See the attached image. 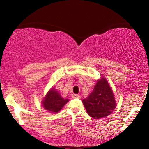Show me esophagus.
Masks as SVG:
<instances>
[{"mask_svg":"<svg viewBox=\"0 0 149 149\" xmlns=\"http://www.w3.org/2000/svg\"><path fill=\"white\" fill-rule=\"evenodd\" d=\"M72 97L73 99H81V96L79 95L74 94V95H72Z\"/></svg>","mask_w":149,"mask_h":149,"instance_id":"obj_1","label":"esophagus"}]
</instances>
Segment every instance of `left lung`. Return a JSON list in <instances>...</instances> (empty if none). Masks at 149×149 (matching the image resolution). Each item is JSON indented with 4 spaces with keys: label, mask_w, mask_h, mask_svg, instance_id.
Masks as SVG:
<instances>
[{
    "label": "left lung",
    "mask_w": 149,
    "mask_h": 149,
    "mask_svg": "<svg viewBox=\"0 0 149 149\" xmlns=\"http://www.w3.org/2000/svg\"><path fill=\"white\" fill-rule=\"evenodd\" d=\"M82 101L88 115L94 119L107 116L116 106L111 88L103 77L97 81L90 95Z\"/></svg>",
    "instance_id": "obj_1"
}]
</instances>
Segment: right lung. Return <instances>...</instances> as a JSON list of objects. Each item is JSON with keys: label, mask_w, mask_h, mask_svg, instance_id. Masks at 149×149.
<instances>
[{"label": "right lung", "mask_w": 149, "mask_h": 149, "mask_svg": "<svg viewBox=\"0 0 149 149\" xmlns=\"http://www.w3.org/2000/svg\"><path fill=\"white\" fill-rule=\"evenodd\" d=\"M68 99H63L54 88H51L42 100L43 107L50 113H58L68 102Z\"/></svg>", "instance_id": "right-lung-1"}]
</instances>
